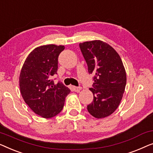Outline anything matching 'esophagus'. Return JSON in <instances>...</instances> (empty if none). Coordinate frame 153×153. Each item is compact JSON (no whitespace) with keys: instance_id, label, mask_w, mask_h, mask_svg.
I'll return each mask as SVG.
<instances>
[{"instance_id":"esophagus-1","label":"esophagus","mask_w":153,"mask_h":153,"mask_svg":"<svg viewBox=\"0 0 153 153\" xmlns=\"http://www.w3.org/2000/svg\"><path fill=\"white\" fill-rule=\"evenodd\" d=\"M81 89H82V87H74V91H76V92H79Z\"/></svg>"}]
</instances>
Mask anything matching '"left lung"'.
<instances>
[{
    "label": "left lung",
    "instance_id": "1",
    "mask_svg": "<svg viewBox=\"0 0 153 153\" xmlns=\"http://www.w3.org/2000/svg\"><path fill=\"white\" fill-rule=\"evenodd\" d=\"M79 48L94 74V100L87 110L97 119H102L115 111L119 107L126 85V73L119 55L111 46L100 40L80 43Z\"/></svg>",
    "mask_w": 153,
    "mask_h": 153
}]
</instances>
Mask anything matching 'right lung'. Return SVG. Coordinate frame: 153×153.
<instances>
[{
  "instance_id": "add662e5",
  "label": "right lung",
  "mask_w": 153,
  "mask_h": 153,
  "mask_svg": "<svg viewBox=\"0 0 153 153\" xmlns=\"http://www.w3.org/2000/svg\"><path fill=\"white\" fill-rule=\"evenodd\" d=\"M65 47L49 44L34 48L21 68L19 86L25 103L45 119L57 115L63 109L71 90L61 82L51 79L57 74L58 57Z\"/></svg>"
}]
</instances>
